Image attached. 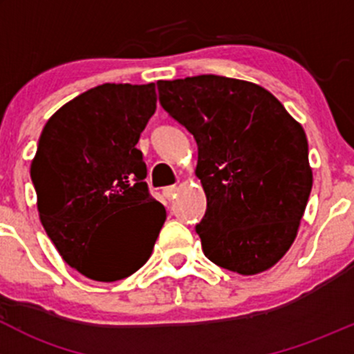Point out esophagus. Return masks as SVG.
I'll return each mask as SVG.
<instances>
[{"instance_id":"34e87169","label":"esophagus","mask_w":354,"mask_h":354,"mask_svg":"<svg viewBox=\"0 0 354 354\" xmlns=\"http://www.w3.org/2000/svg\"><path fill=\"white\" fill-rule=\"evenodd\" d=\"M176 194H178V187H174V185H171V187H166L162 190L164 198H167V200H173L174 197H176Z\"/></svg>"}]
</instances>
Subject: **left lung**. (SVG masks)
Instances as JSON below:
<instances>
[{"label": "left lung", "instance_id": "left-lung-1", "mask_svg": "<svg viewBox=\"0 0 354 354\" xmlns=\"http://www.w3.org/2000/svg\"><path fill=\"white\" fill-rule=\"evenodd\" d=\"M159 102L198 147L207 259L252 276L283 259L312 192L305 130L260 85L219 75L159 80Z\"/></svg>", "mask_w": 354, "mask_h": 354}]
</instances>
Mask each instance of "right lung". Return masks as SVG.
<instances>
[{"label":"right lung","instance_id":"obj_1","mask_svg":"<svg viewBox=\"0 0 354 354\" xmlns=\"http://www.w3.org/2000/svg\"><path fill=\"white\" fill-rule=\"evenodd\" d=\"M156 102L154 84L97 85L56 111L39 138L30 166L39 217L63 260L88 279L137 272L166 221L137 149Z\"/></svg>","mask_w":354,"mask_h":354}]
</instances>
